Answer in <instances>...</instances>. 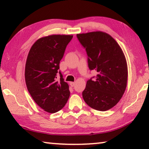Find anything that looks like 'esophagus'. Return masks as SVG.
I'll use <instances>...</instances> for the list:
<instances>
[{
  "mask_svg": "<svg viewBox=\"0 0 149 149\" xmlns=\"http://www.w3.org/2000/svg\"><path fill=\"white\" fill-rule=\"evenodd\" d=\"M70 85L71 87H74L75 85V83L74 82H70Z\"/></svg>",
  "mask_w": 149,
  "mask_h": 149,
  "instance_id": "obj_1",
  "label": "esophagus"
}]
</instances>
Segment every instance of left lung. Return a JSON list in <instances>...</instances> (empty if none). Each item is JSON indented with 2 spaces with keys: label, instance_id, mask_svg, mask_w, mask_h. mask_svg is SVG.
<instances>
[{
  "label": "left lung",
  "instance_id": "obj_1",
  "mask_svg": "<svg viewBox=\"0 0 149 149\" xmlns=\"http://www.w3.org/2000/svg\"><path fill=\"white\" fill-rule=\"evenodd\" d=\"M86 50L88 65L97 74L87 81L82 93L85 102L93 109L107 111L122 99L127 82V65L122 49L109 34L93 31L77 34Z\"/></svg>",
  "mask_w": 149,
  "mask_h": 149
}]
</instances>
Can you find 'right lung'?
Masks as SVG:
<instances>
[{
	"label": "right lung",
	"instance_id": "1",
	"mask_svg": "<svg viewBox=\"0 0 149 149\" xmlns=\"http://www.w3.org/2000/svg\"><path fill=\"white\" fill-rule=\"evenodd\" d=\"M72 35H50L37 40L27 55L25 79L36 104L49 113L62 109L69 99V85L61 73L57 81L60 62Z\"/></svg>",
	"mask_w": 149,
	"mask_h": 149
}]
</instances>
